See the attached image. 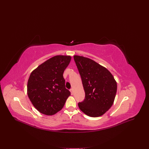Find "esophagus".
Here are the masks:
<instances>
[{"mask_svg": "<svg viewBox=\"0 0 149 149\" xmlns=\"http://www.w3.org/2000/svg\"><path fill=\"white\" fill-rule=\"evenodd\" d=\"M70 91L71 93V94H73V89L72 88H71L70 89Z\"/></svg>", "mask_w": 149, "mask_h": 149, "instance_id": "1", "label": "esophagus"}]
</instances>
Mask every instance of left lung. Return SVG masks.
Here are the masks:
<instances>
[{
    "mask_svg": "<svg viewBox=\"0 0 149 149\" xmlns=\"http://www.w3.org/2000/svg\"><path fill=\"white\" fill-rule=\"evenodd\" d=\"M80 74L84 100L78 102L79 109L86 115L97 117L103 115L112 106L117 92V83L113 75L93 60L74 56Z\"/></svg>",
    "mask_w": 149,
    "mask_h": 149,
    "instance_id": "8db88e82",
    "label": "left lung"
}]
</instances>
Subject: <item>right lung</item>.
Segmentation results:
<instances>
[{
  "instance_id": "obj_1",
  "label": "right lung",
  "mask_w": 149,
  "mask_h": 149,
  "mask_svg": "<svg viewBox=\"0 0 149 149\" xmlns=\"http://www.w3.org/2000/svg\"><path fill=\"white\" fill-rule=\"evenodd\" d=\"M71 58L70 56H55L31 72L28 82V95L34 107L42 114H56L71 95L65 88L63 77Z\"/></svg>"
}]
</instances>
